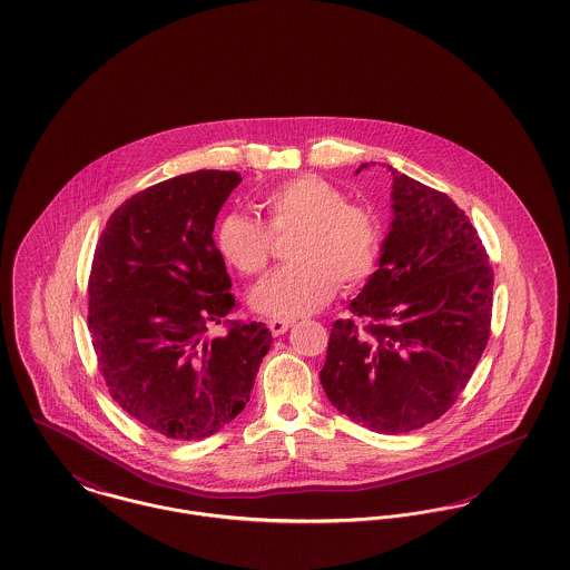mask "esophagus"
<instances>
[{
	"label": "esophagus",
	"mask_w": 570,
	"mask_h": 570,
	"mask_svg": "<svg viewBox=\"0 0 570 570\" xmlns=\"http://www.w3.org/2000/svg\"><path fill=\"white\" fill-rule=\"evenodd\" d=\"M293 325V321H279V318H271L268 321V330L273 336H282L284 332H288V327Z\"/></svg>",
	"instance_id": "34e87169"
}]
</instances>
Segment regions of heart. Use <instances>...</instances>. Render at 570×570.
Returning a JSON list of instances; mask_svg holds the SVG:
<instances>
[{
  "instance_id": "heart-1",
  "label": "heart",
  "mask_w": 570,
  "mask_h": 570,
  "mask_svg": "<svg viewBox=\"0 0 570 570\" xmlns=\"http://www.w3.org/2000/svg\"><path fill=\"white\" fill-rule=\"evenodd\" d=\"M266 227L243 213H229L215 232L217 252L240 275L263 273L273 238L291 234L286 258L252 293V307L271 318L293 321L325 306L338 282L353 291L371 279L382 254V227L366 206L318 176L282 181L264 195Z\"/></svg>"
}]
</instances>
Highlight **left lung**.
<instances>
[{
  "label": "left lung",
  "mask_w": 570,
  "mask_h": 570,
  "mask_svg": "<svg viewBox=\"0 0 570 570\" xmlns=\"http://www.w3.org/2000/svg\"><path fill=\"white\" fill-rule=\"evenodd\" d=\"M389 171L394 217L380 268L351 302L353 318L334 323L318 377L351 421L407 434L434 423L466 389L490 336L494 275L464 210Z\"/></svg>",
  "instance_id": "1"
}]
</instances>
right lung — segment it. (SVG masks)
I'll return each instance as SVG.
<instances>
[{
	"label": "right lung",
	"mask_w": 570,
	"mask_h": 570,
	"mask_svg": "<svg viewBox=\"0 0 570 570\" xmlns=\"http://www.w3.org/2000/svg\"><path fill=\"white\" fill-rule=\"evenodd\" d=\"M236 171H195L126 199L106 223L88 277V330L112 399L171 440L217 434L254 389L271 332L229 321L232 282L213 240ZM223 322L225 337L210 340Z\"/></svg>",
	"instance_id": "1"
}]
</instances>
